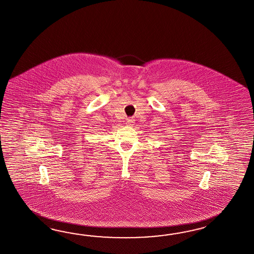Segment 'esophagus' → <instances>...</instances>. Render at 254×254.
Segmentation results:
<instances>
[{"label":"esophagus","mask_w":254,"mask_h":254,"mask_svg":"<svg viewBox=\"0 0 254 254\" xmlns=\"http://www.w3.org/2000/svg\"><path fill=\"white\" fill-rule=\"evenodd\" d=\"M126 122H127V125H129V126H131V125H133V124H134V120L132 118H128L126 120Z\"/></svg>","instance_id":"esophagus-1"}]
</instances>
